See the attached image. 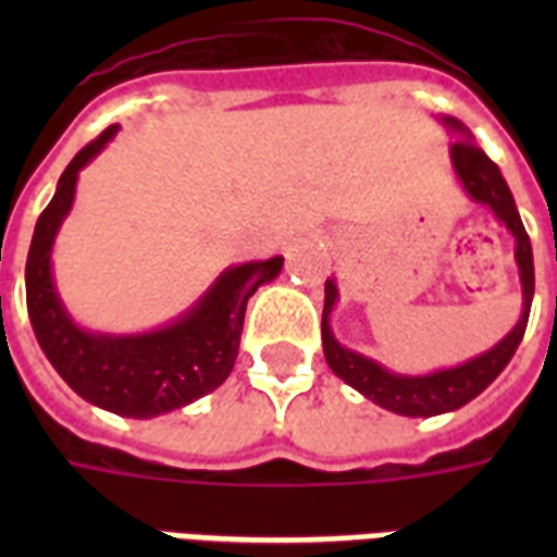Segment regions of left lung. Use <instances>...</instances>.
Returning <instances> with one entry per match:
<instances>
[{
    "mask_svg": "<svg viewBox=\"0 0 557 557\" xmlns=\"http://www.w3.org/2000/svg\"><path fill=\"white\" fill-rule=\"evenodd\" d=\"M442 126L457 135L459 141L450 144V168L454 176L462 185L466 196L476 205H485L492 210L494 219L506 225L511 236H515V262H518L520 274V292H523V309H520L518 323L503 335L492 349H485L480 356L468 358L457 367H445V370L433 372H396L375 361V358L356 352V349L344 347L335 332H332V309L338 304V283L335 277L326 280V300H323V356L330 370L338 375L341 381H347L349 387L358 389L361 396L375 401L379 407L389 410V413L410 416V419H428V416L454 413L459 407H466L471 398H476L488 384H492L506 364L515 356V349L523 341L529 323V309H532V297H535V260H532V243L523 222H520L518 205L511 196L506 178H503L500 168L485 156L474 144V135L462 121L450 115H440Z\"/></svg>",
    "mask_w": 557,
    "mask_h": 557,
    "instance_id": "left-lung-1",
    "label": "left lung"
}]
</instances>
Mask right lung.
Returning <instances> with one entry per match:
<instances>
[{"instance_id": "1", "label": "right lung", "mask_w": 557, "mask_h": 557, "mask_svg": "<svg viewBox=\"0 0 557 557\" xmlns=\"http://www.w3.org/2000/svg\"><path fill=\"white\" fill-rule=\"evenodd\" d=\"M117 129L112 124L74 156L39 213L25 262V300L39 349L77 396L126 419H152L208 396L231 375L245 306L283 271V257L231 265L190 309L156 330L115 335L81 326L57 292L51 253L72 213L81 170L107 150Z\"/></svg>"}]
</instances>
